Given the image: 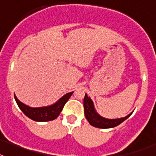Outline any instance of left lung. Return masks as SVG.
Returning a JSON list of instances; mask_svg holds the SVG:
<instances>
[{
  "mask_svg": "<svg viewBox=\"0 0 156 156\" xmlns=\"http://www.w3.org/2000/svg\"><path fill=\"white\" fill-rule=\"evenodd\" d=\"M83 105H84L85 116L87 118V119L88 120V122L93 126L98 127V128L106 129L115 127V126L119 125L120 123H122L124 120H126L131 115V114H130L126 117L122 118V119H108L101 117L95 111V110L94 108L93 102L88 97L87 94H86L84 100H83Z\"/></svg>",
  "mask_w": 156,
  "mask_h": 156,
  "instance_id": "1",
  "label": "left lung"
}]
</instances>
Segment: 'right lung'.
<instances>
[{
    "label": "right lung",
    "mask_w": 156,
    "mask_h": 156,
    "mask_svg": "<svg viewBox=\"0 0 156 156\" xmlns=\"http://www.w3.org/2000/svg\"><path fill=\"white\" fill-rule=\"evenodd\" d=\"M73 92L65 94L62 98L59 99V101H58L55 104L52 105V106L38 107V108H32V107H28L20 102L15 95L14 98L19 108L21 109V111L27 117L34 121H37V122H46V121H51V120L55 119L58 117V115H60L61 111H62L63 107L67 101L69 100V98H70Z\"/></svg>",
    "instance_id": "right-lung-1"
}]
</instances>
